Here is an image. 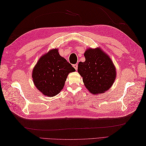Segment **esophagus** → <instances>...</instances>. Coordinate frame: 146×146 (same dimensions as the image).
<instances>
[{"label":"esophagus","instance_id":"obj_1","mask_svg":"<svg viewBox=\"0 0 146 146\" xmlns=\"http://www.w3.org/2000/svg\"><path fill=\"white\" fill-rule=\"evenodd\" d=\"M72 66H73V67L74 68V69H76V70H77V69H78V65H77V64H73Z\"/></svg>","mask_w":146,"mask_h":146}]
</instances>
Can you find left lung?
Returning <instances> with one entry per match:
<instances>
[{
  "mask_svg": "<svg viewBox=\"0 0 146 146\" xmlns=\"http://www.w3.org/2000/svg\"><path fill=\"white\" fill-rule=\"evenodd\" d=\"M85 62H79L78 72L91 93H103L113 85L116 77L115 66L109 56L100 48L87 49Z\"/></svg>",
  "mask_w": 146,
  "mask_h": 146,
  "instance_id": "8db88e82",
  "label": "left lung"
}]
</instances>
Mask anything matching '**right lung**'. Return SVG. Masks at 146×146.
Here are the masks:
<instances>
[{
    "instance_id": "add662e5",
    "label": "right lung",
    "mask_w": 146,
    "mask_h": 146,
    "mask_svg": "<svg viewBox=\"0 0 146 146\" xmlns=\"http://www.w3.org/2000/svg\"><path fill=\"white\" fill-rule=\"evenodd\" d=\"M75 69L57 48L50 50L41 56L32 72L35 86L47 97H53L62 90L68 74Z\"/></svg>"
}]
</instances>
